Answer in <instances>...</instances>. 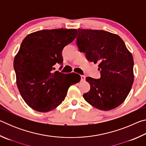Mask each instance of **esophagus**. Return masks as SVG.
I'll use <instances>...</instances> for the list:
<instances>
[{
  "instance_id": "obj_1",
  "label": "esophagus",
  "mask_w": 146,
  "mask_h": 146,
  "mask_svg": "<svg viewBox=\"0 0 146 146\" xmlns=\"http://www.w3.org/2000/svg\"><path fill=\"white\" fill-rule=\"evenodd\" d=\"M80 78H81V81H84V80H85V78H86L85 76L81 75V76H80Z\"/></svg>"
}]
</instances>
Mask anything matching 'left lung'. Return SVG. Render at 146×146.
Returning <instances> with one entry per match:
<instances>
[{
    "mask_svg": "<svg viewBox=\"0 0 146 146\" xmlns=\"http://www.w3.org/2000/svg\"><path fill=\"white\" fill-rule=\"evenodd\" d=\"M76 44L86 58L98 63L100 78L87 77L90 90L83 97L98 110L109 111L124 102L134 81V61L124 42L117 34L97 29H78Z\"/></svg>",
    "mask_w": 146,
    "mask_h": 146,
    "instance_id": "1",
    "label": "left lung"
}]
</instances>
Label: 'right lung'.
Segmentation results:
<instances>
[{"mask_svg": "<svg viewBox=\"0 0 146 146\" xmlns=\"http://www.w3.org/2000/svg\"><path fill=\"white\" fill-rule=\"evenodd\" d=\"M76 29H44L31 33L22 42L15 56L16 83L22 97L33 110L48 112L65 99L70 86L80 82L75 73L53 72L63 62L62 51L76 37Z\"/></svg>", "mask_w": 146, "mask_h": 146, "instance_id": "1", "label": "right lung"}]
</instances>
